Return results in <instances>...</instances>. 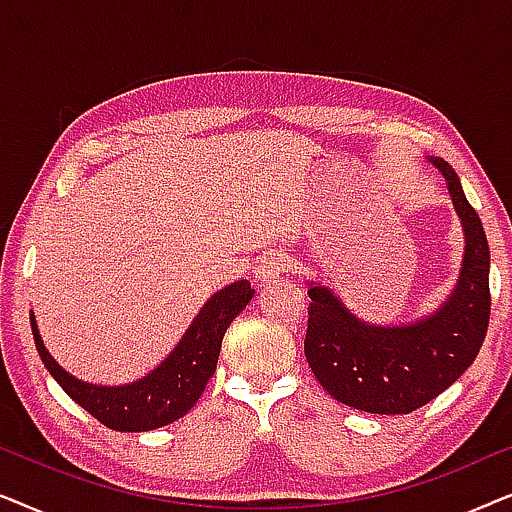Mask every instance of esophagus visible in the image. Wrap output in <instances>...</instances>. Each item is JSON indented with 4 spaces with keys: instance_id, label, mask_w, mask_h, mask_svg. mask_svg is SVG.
Here are the masks:
<instances>
[{
    "instance_id": "obj_1",
    "label": "esophagus",
    "mask_w": 512,
    "mask_h": 512,
    "mask_svg": "<svg viewBox=\"0 0 512 512\" xmlns=\"http://www.w3.org/2000/svg\"><path fill=\"white\" fill-rule=\"evenodd\" d=\"M286 265H289V258L282 251H268V254H263L258 258L256 263V279L261 284H270V282H277L279 275L286 270Z\"/></svg>"
}]
</instances>
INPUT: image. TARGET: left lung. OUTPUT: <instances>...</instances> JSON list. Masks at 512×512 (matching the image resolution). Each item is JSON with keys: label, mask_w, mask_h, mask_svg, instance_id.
<instances>
[{"label": "left lung", "mask_w": 512, "mask_h": 512, "mask_svg": "<svg viewBox=\"0 0 512 512\" xmlns=\"http://www.w3.org/2000/svg\"><path fill=\"white\" fill-rule=\"evenodd\" d=\"M447 181L464 228V263L450 298L403 326L368 324L331 289L310 284L305 359L335 401L370 415H408L433 401L471 366L489 324V244L457 172L429 158Z\"/></svg>", "instance_id": "left-lung-1"}]
</instances>
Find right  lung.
I'll list each match as a JSON object with an SVG mask.
<instances>
[{
  "label": "right lung",
  "instance_id": "add662e5",
  "mask_svg": "<svg viewBox=\"0 0 512 512\" xmlns=\"http://www.w3.org/2000/svg\"><path fill=\"white\" fill-rule=\"evenodd\" d=\"M251 298H254V289L247 279L223 286L202 305L184 338L156 370H151L142 380L121 384V387H100V384L81 382L69 375L48 354L32 312L30 321L41 361L74 403H79L111 431H151L177 422L193 408L205 391L209 377L214 375L223 335Z\"/></svg>",
  "mask_w": 512,
  "mask_h": 512
}]
</instances>
